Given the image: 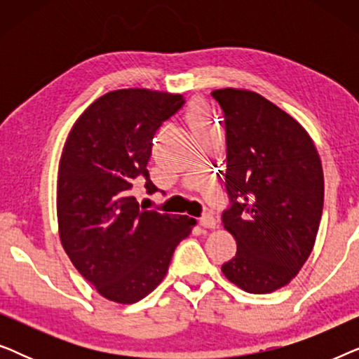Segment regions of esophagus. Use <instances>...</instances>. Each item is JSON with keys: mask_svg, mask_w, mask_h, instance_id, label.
I'll return each mask as SVG.
<instances>
[{"mask_svg": "<svg viewBox=\"0 0 359 359\" xmlns=\"http://www.w3.org/2000/svg\"><path fill=\"white\" fill-rule=\"evenodd\" d=\"M199 224L203 225L204 229H215L217 227V219H215L212 214H204L203 217L199 219Z\"/></svg>", "mask_w": 359, "mask_h": 359, "instance_id": "34e87169", "label": "esophagus"}]
</instances>
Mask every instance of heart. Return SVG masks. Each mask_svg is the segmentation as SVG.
<instances>
[{
	"instance_id": "b5f03b06",
	"label": "heart",
	"mask_w": 359,
	"mask_h": 359,
	"mask_svg": "<svg viewBox=\"0 0 359 359\" xmlns=\"http://www.w3.org/2000/svg\"><path fill=\"white\" fill-rule=\"evenodd\" d=\"M186 119H188L191 129L194 132L208 130L214 127V119L209 107L203 101H193L186 109Z\"/></svg>"
}]
</instances>
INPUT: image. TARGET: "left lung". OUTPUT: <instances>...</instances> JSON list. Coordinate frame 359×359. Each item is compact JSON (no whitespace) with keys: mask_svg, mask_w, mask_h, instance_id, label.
Listing matches in <instances>:
<instances>
[{"mask_svg":"<svg viewBox=\"0 0 359 359\" xmlns=\"http://www.w3.org/2000/svg\"><path fill=\"white\" fill-rule=\"evenodd\" d=\"M225 117L230 208L222 222L237 253L222 264L230 283L268 294L297 276L318 232L323 170L299 122L255 91H212Z\"/></svg>","mask_w":359,"mask_h":359,"instance_id":"obj_1","label":"left lung"}]
</instances>
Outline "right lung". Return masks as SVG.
<instances>
[{
  "label": "right lung",
  "instance_id": "right-lung-1",
  "mask_svg": "<svg viewBox=\"0 0 359 359\" xmlns=\"http://www.w3.org/2000/svg\"><path fill=\"white\" fill-rule=\"evenodd\" d=\"M181 95L147 88L109 91L73 124L58 163L57 219L62 247L78 273L107 301L134 304L163 281L171 257L196 219L160 214L137 203L155 132Z\"/></svg>",
  "mask_w": 359,
  "mask_h": 359
}]
</instances>
